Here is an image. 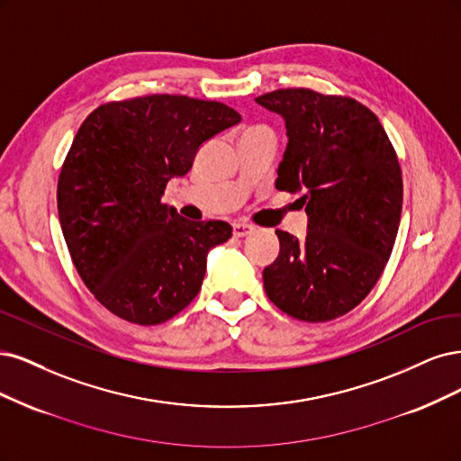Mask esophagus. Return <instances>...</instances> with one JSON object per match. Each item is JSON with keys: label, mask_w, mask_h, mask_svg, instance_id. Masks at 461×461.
Masks as SVG:
<instances>
[{"label": "esophagus", "mask_w": 461, "mask_h": 461, "mask_svg": "<svg viewBox=\"0 0 461 461\" xmlns=\"http://www.w3.org/2000/svg\"><path fill=\"white\" fill-rule=\"evenodd\" d=\"M252 230H255V226L245 224V221H235V224H233V237H245V235L252 233Z\"/></svg>", "instance_id": "obj_1"}]
</instances>
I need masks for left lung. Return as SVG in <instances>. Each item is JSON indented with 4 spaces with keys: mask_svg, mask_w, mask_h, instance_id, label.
Wrapping results in <instances>:
<instances>
[{
    "mask_svg": "<svg viewBox=\"0 0 461 461\" xmlns=\"http://www.w3.org/2000/svg\"><path fill=\"white\" fill-rule=\"evenodd\" d=\"M257 103L285 118L276 187L303 189L308 212L304 240L276 230L266 294L294 320L331 321L366 299L389 262L404 191L396 151L379 118L352 97L287 87Z\"/></svg>",
    "mask_w": 461,
    "mask_h": 461,
    "instance_id": "obj_1",
    "label": "left lung"
}]
</instances>
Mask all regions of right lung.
<instances>
[{
  "instance_id": "1",
  "label": "right lung",
  "mask_w": 461,
  "mask_h": 461,
  "mask_svg": "<svg viewBox=\"0 0 461 461\" xmlns=\"http://www.w3.org/2000/svg\"><path fill=\"white\" fill-rule=\"evenodd\" d=\"M237 122L224 103L153 94L103 103L78 128L57 182L59 220L86 287L114 316L165 323L201 291L206 252L231 226L189 221L160 197Z\"/></svg>"
}]
</instances>
